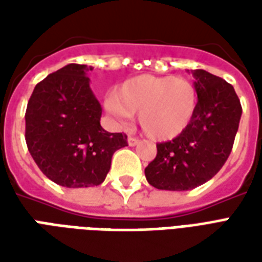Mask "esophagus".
<instances>
[{
	"label": "esophagus",
	"instance_id": "1",
	"mask_svg": "<svg viewBox=\"0 0 262 262\" xmlns=\"http://www.w3.org/2000/svg\"><path fill=\"white\" fill-rule=\"evenodd\" d=\"M127 143H129V146H136V144H139L140 143V140L137 139V137H133V136H129V139H127Z\"/></svg>",
	"mask_w": 262,
	"mask_h": 262
}]
</instances>
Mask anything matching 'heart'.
<instances>
[{"label": "heart", "instance_id": "1", "mask_svg": "<svg viewBox=\"0 0 262 262\" xmlns=\"http://www.w3.org/2000/svg\"><path fill=\"white\" fill-rule=\"evenodd\" d=\"M198 88L176 75H139L125 81L108 99L118 116H139L143 132L153 140H171L191 125L198 108Z\"/></svg>", "mask_w": 262, "mask_h": 262}]
</instances>
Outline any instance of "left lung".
I'll return each mask as SVG.
<instances>
[{"label": "left lung", "mask_w": 262, "mask_h": 262, "mask_svg": "<svg viewBox=\"0 0 262 262\" xmlns=\"http://www.w3.org/2000/svg\"><path fill=\"white\" fill-rule=\"evenodd\" d=\"M198 108L191 125L170 142L157 144L156 159L144 174L150 185L188 191L213 178L230 156L242 118V103L231 84L193 70Z\"/></svg>", "instance_id": "obj_1"}]
</instances>
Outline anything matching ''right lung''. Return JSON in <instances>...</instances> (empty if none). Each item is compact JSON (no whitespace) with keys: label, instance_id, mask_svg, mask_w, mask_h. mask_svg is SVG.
I'll list each match as a JSON object with an SVG mask.
<instances>
[{"label":"right lung","instance_id":"add662e5","mask_svg":"<svg viewBox=\"0 0 262 262\" xmlns=\"http://www.w3.org/2000/svg\"><path fill=\"white\" fill-rule=\"evenodd\" d=\"M85 64H67L32 92L25 114V140L32 159L49 180L66 188L102 184L125 133L99 123L102 108L90 88Z\"/></svg>","mask_w":262,"mask_h":262}]
</instances>
